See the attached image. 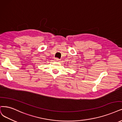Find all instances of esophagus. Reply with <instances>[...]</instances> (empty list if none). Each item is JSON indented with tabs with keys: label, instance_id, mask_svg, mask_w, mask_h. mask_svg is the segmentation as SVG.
I'll use <instances>...</instances> for the list:
<instances>
[{
	"label": "esophagus",
	"instance_id": "esophagus-1",
	"mask_svg": "<svg viewBox=\"0 0 122 122\" xmlns=\"http://www.w3.org/2000/svg\"><path fill=\"white\" fill-rule=\"evenodd\" d=\"M60 59H58V58H55V61H57V62H58V61H60Z\"/></svg>",
	"mask_w": 122,
	"mask_h": 122
}]
</instances>
